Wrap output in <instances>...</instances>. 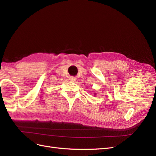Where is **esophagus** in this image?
I'll list each match as a JSON object with an SVG mask.
<instances>
[{
  "instance_id": "esophagus-1",
  "label": "esophagus",
  "mask_w": 156,
  "mask_h": 156,
  "mask_svg": "<svg viewBox=\"0 0 156 156\" xmlns=\"http://www.w3.org/2000/svg\"><path fill=\"white\" fill-rule=\"evenodd\" d=\"M69 80H70V81H75V80H76V78H75V77H70Z\"/></svg>"
}]
</instances>
